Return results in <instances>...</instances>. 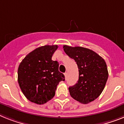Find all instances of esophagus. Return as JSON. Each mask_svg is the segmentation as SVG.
<instances>
[{"mask_svg": "<svg viewBox=\"0 0 124 124\" xmlns=\"http://www.w3.org/2000/svg\"><path fill=\"white\" fill-rule=\"evenodd\" d=\"M64 75H65V79H67V72H65V73H64Z\"/></svg>", "mask_w": 124, "mask_h": 124, "instance_id": "34e87169", "label": "esophagus"}]
</instances>
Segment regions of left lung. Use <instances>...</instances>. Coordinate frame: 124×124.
<instances>
[{
    "label": "left lung",
    "mask_w": 124,
    "mask_h": 124,
    "mask_svg": "<svg viewBox=\"0 0 124 124\" xmlns=\"http://www.w3.org/2000/svg\"><path fill=\"white\" fill-rule=\"evenodd\" d=\"M64 52L76 61L79 79L69 88L72 98L83 104L96 100L102 93L108 78L106 62L94 51L81 46L64 45Z\"/></svg>",
    "instance_id": "1"
}]
</instances>
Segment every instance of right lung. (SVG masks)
<instances>
[{"instance_id":"right-lung-1","label":"right lung","mask_w":124,"mask_h":124,"mask_svg":"<svg viewBox=\"0 0 124 124\" xmlns=\"http://www.w3.org/2000/svg\"><path fill=\"white\" fill-rule=\"evenodd\" d=\"M57 45L40 46L22 60L17 70V81L24 95L35 103L43 105L55 94L59 82L65 76L59 71V62L52 60Z\"/></svg>"}]
</instances>
